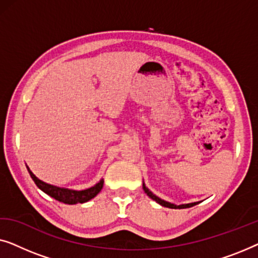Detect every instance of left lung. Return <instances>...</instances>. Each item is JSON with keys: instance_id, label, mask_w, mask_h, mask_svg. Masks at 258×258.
Segmentation results:
<instances>
[{"instance_id": "left-lung-1", "label": "left lung", "mask_w": 258, "mask_h": 258, "mask_svg": "<svg viewBox=\"0 0 258 258\" xmlns=\"http://www.w3.org/2000/svg\"><path fill=\"white\" fill-rule=\"evenodd\" d=\"M143 190H144V192H146L147 195L149 196L151 200L156 201V202H157L158 204H161L162 207H165V208H171V209H184V208L194 207V206H196V204H199V203H200V202H194V203H188V204H181V206H176V204L169 203V202H167V201L161 200L160 197H157L156 195H154V194L151 192L150 190L147 188V186H146V184H144V183H143Z\"/></svg>"}]
</instances>
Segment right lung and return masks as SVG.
Masks as SVG:
<instances>
[{
	"label": "right lung",
	"instance_id": "right-lung-1",
	"mask_svg": "<svg viewBox=\"0 0 258 258\" xmlns=\"http://www.w3.org/2000/svg\"><path fill=\"white\" fill-rule=\"evenodd\" d=\"M27 169L28 171H29L33 181L35 182V184H36L42 191L52 197V199H55L56 201H59V202L66 204H77L88 202V201L94 199V197L101 191V189L103 188V179H101V181L96 183L94 186L88 188L86 190H72L67 188H59V186L48 184V183L41 181L40 178H37L36 176L33 174V171H31L29 168L27 167Z\"/></svg>",
	"mask_w": 258,
	"mask_h": 258
}]
</instances>
